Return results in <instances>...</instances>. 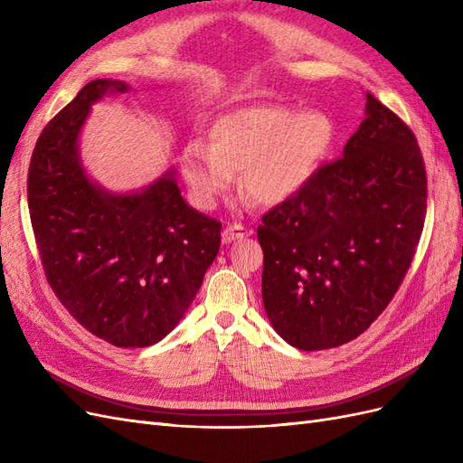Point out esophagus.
<instances>
[{"mask_svg": "<svg viewBox=\"0 0 463 463\" xmlns=\"http://www.w3.org/2000/svg\"><path fill=\"white\" fill-rule=\"evenodd\" d=\"M247 235H250V230L241 226V223H230V226L222 232V241L230 245L237 240H243V237H247Z\"/></svg>", "mask_w": 463, "mask_h": 463, "instance_id": "34e87169", "label": "esophagus"}]
</instances>
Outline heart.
<instances>
[{
    "mask_svg": "<svg viewBox=\"0 0 463 463\" xmlns=\"http://www.w3.org/2000/svg\"><path fill=\"white\" fill-rule=\"evenodd\" d=\"M334 143L335 123L325 109L250 104L216 116L208 145L187 143L181 172L201 206H213L235 174L255 203L279 206L307 187Z\"/></svg>",
    "mask_w": 463,
    "mask_h": 463,
    "instance_id": "obj_1",
    "label": "heart"
}]
</instances>
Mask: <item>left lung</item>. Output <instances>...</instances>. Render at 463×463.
<instances>
[{
	"label": "left lung",
	"mask_w": 463,
	"mask_h": 463,
	"mask_svg": "<svg viewBox=\"0 0 463 463\" xmlns=\"http://www.w3.org/2000/svg\"><path fill=\"white\" fill-rule=\"evenodd\" d=\"M427 213L415 135L367 92L342 158L262 218V303L278 335L317 352L365 332L394 298Z\"/></svg>",
	"instance_id": "obj_1"
}]
</instances>
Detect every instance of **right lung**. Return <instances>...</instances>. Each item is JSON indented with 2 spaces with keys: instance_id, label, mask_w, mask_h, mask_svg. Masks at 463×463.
Wrapping results in <instances>:
<instances>
[{
  "instance_id": "1",
  "label": "right lung",
  "mask_w": 463,
  "mask_h": 463,
  "mask_svg": "<svg viewBox=\"0 0 463 463\" xmlns=\"http://www.w3.org/2000/svg\"><path fill=\"white\" fill-rule=\"evenodd\" d=\"M96 79L38 137L29 170L31 222L55 296L89 332L118 347H148L184 318L220 249L222 223L181 197L175 167L116 193L89 175L80 133L92 104L128 92Z\"/></svg>"
}]
</instances>
